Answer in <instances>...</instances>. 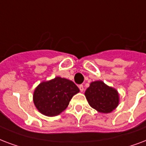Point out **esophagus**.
<instances>
[{"label": "esophagus", "mask_w": 146, "mask_h": 146, "mask_svg": "<svg viewBox=\"0 0 146 146\" xmlns=\"http://www.w3.org/2000/svg\"><path fill=\"white\" fill-rule=\"evenodd\" d=\"M79 89H80V90L81 92H83V91L84 90V87H83V85L79 86Z\"/></svg>", "instance_id": "34e87169"}]
</instances>
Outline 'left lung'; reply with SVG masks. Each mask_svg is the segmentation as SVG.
Returning a JSON list of instances; mask_svg holds the SVG:
<instances>
[{
  "instance_id": "obj_1",
  "label": "left lung",
  "mask_w": 146,
  "mask_h": 146,
  "mask_svg": "<svg viewBox=\"0 0 146 146\" xmlns=\"http://www.w3.org/2000/svg\"><path fill=\"white\" fill-rule=\"evenodd\" d=\"M85 96L89 104L100 113H111L119 104L117 91L102 81L91 83L86 90Z\"/></svg>"
}]
</instances>
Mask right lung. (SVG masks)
Instances as JSON below:
<instances>
[{
	"label": "right lung",
	"instance_id": "right-lung-1",
	"mask_svg": "<svg viewBox=\"0 0 146 146\" xmlns=\"http://www.w3.org/2000/svg\"><path fill=\"white\" fill-rule=\"evenodd\" d=\"M79 92V88L73 81L56 77L41 83L35 89L33 103L42 114L54 116L66 110L72 97Z\"/></svg>",
	"mask_w": 146,
	"mask_h": 146
}]
</instances>
